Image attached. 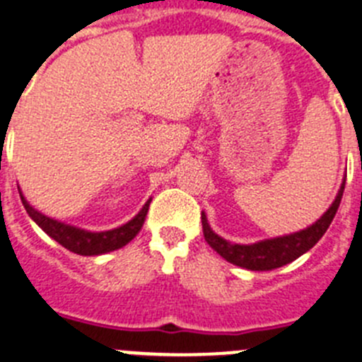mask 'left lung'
<instances>
[{
    "label": "left lung",
    "mask_w": 362,
    "mask_h": 362,
    "mask_svg": "<svg viewBox=\"0 0 362 362\" xmlns=\"http://www.w3.org/2000/svg\"><path fill=\"white\" fill-rule=\"evenodd\" d=\"M343 192L344 183L343 187H341V190H339L337 197H335V201L332 203L330 209L326 210L325 216H322L315 225L310 226V228L300 230V232L297 233H290V235H284V238L267 239V241L255 243V245H232V243L225 241V239L219 238L217 233H214L212 230H210L209 223H206V216L201 214L204 241L209 243L214 250H216L221 257H225L228 263L238 264V267L246 268V270H274V268H279L283 267V264L292 263L293 259H297L299 255L308 252L312 246H315V243L325 235L328 226L332 225L335 212H337L341 199H343Z\"/></svg>",
    "instance_id": "left-lung-1"
}]
</instances>
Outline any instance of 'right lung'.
I'll return each mask as SVG.
<instances>
[{
	"mask_svg": "<svg viewBox=\"0 0 362 362\" xmlns=\"http://www.w3.org/2000/svg\"><path fill=\"white\" fill-rule=\"evenodd\" d=\"M19 196H21V201H23V206L28 216L36 221V225L40 228H43L45 233H49L50 238L56 239L62 246H65L66 250L79 255L107 254V252L117 250V248H121V246L132 241L137 233H139V230H141L143 223H145L150 201H146L141 212L137 214L132 221H129L127 225L119 226V228L108 230V232H86V230L76 228V226L65 225V223H59V221L43 216V214L32 209L30 204L27 203V199L23 197V194H19Z\"/></svg>",
	"mask_w": 362,
	"mask_h": 362,
	"instance_id": "add662e5",
	"label": "right lung"
}]
</instances>
